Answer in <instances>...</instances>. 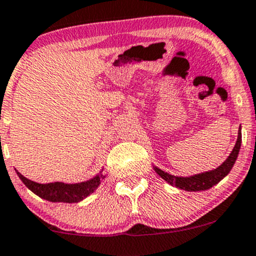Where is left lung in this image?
Masks as SVG:
<instances>
[{
    "label": "left lung",
    "mask_w": 256,
    "mask_h": 256,
    "mask_svg": "<svg viewBox=\"0 0 256 256\" xmlns=\"http://www.w3.org/2000/svg\"><path fill=\"white\" fill-rule=\"evenodd\" d=\"M240 144H242V132L238 134V140H236V146H234L233 151L229 154L228 158L218 167V168L213 170L210 172H204V174H194L192 177H176L172 176V174H166L162 170L154 167V171L160 174L164 180H167L168 183H171L172 186H176V187L180 188V190H190V192H197V190H206L209 188L213 187L214 184L219 182V180H223L226 174L230 172L232 167L236 164V160L238 157Z\"/></svg>",
    "instance_id": "1"
}]
</instances>
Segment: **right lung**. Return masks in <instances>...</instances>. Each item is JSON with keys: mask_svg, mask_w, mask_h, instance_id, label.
<instances>
[{"mask_svg": "<svg viewBox=\"0 0 256 256\" xmlns=\"http://www.w3.org/2000/svg\"><path fill=\"white\" fill-rule=\"evenodd\" d=\"M18 177L22 180V182L43 200H50V202H63V203H78L85 197L94 192L100 184V180H102L104 176H99L92 178L86 182L76 183V184H66V183L56 182L48 183V184H42V183L33 182L28 180L24 176L17 172Z\"/></svg>", "mask_w": 256, "mask_h": 256, "instance_id": "obj_1", "label": "right lung"}]
</instances>
